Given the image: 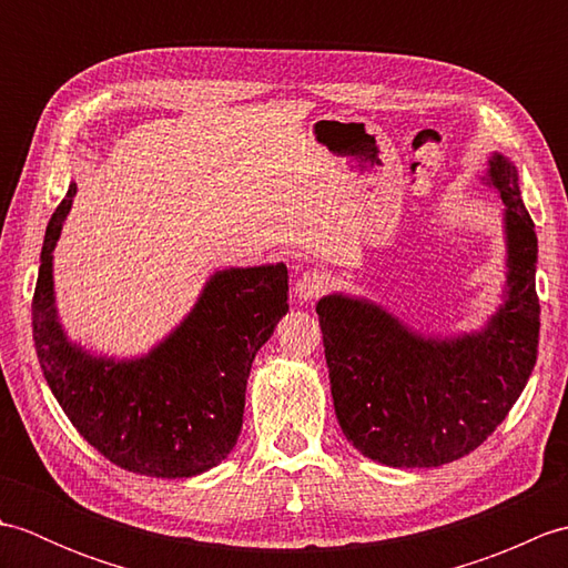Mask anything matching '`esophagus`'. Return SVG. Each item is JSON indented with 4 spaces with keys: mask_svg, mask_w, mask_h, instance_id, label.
Wrapping results in <instances>:
<instances>
[{
    "mask_svg": "<svg viewBox=\"0 0 568 568\" xmlns=\"http://www.w3.org/2000/svg\"><path fill=\"white\" fill-rule=\"evenodd\" d=\"M327 285H329L327 275L320 271H307L297 277L293 295L297 303H312V300H317L324 291H327Z\"/></svg>",
    "mask_w": 568,
    "mask_h": 568,
    "instance_id": "obj_1",
    "label": "esophagus"
}]
</instances>
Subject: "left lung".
I'll list each match as a JSON object with an SVG mask.
<instances>
[{"label":"left lung","instance_id":"8db88e82","mask_svg":"<svg viewBox=\"0 0 568 568\" xmlns=\"http://www.w3.org/2000/svg\"><path fill=\"white\" fill-rule=\"evenodd\" d=\"M480 183L503 200L505 283L478 329L422 332L352 293L320 297L334 413L356 449L395 468L452 464L484 444L532 376L537 234L515 163L490 151Z\"/></svg>","mask_w":568,"mask_h":568}]
</instances>
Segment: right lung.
Returning a JSON list of instances; mask_svg holds the SVG:
<instances>
[{"label": "right lung", "instance_id": "add662e5", "mask_svg": "<svg viewBox=\"0 0 568 568\" xmlns=\"http://www.w3.org/2000/svg\"><path fill=\"white\" fill-rule=\"evenodd\" d=\"M78 185L45 229L33 293V344L68 419L112 464L153 478H192L222 464L244 422L258 348L287 315L285 263L216 268L187 315L136 356L72 342L55 305L53 251Z\"/></svg>", "mask_w": 568, "mask_h": 568}]
</instances>
